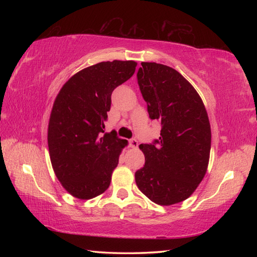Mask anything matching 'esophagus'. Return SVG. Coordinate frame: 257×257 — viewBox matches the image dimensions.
Masks as SVG:
<instances>
[{"mask_svg":"<svg viewBox=\"0 0 257 257\" xmlns=\"http://www.w3.org/2000/svg\"><path fill=\"white\" fill-rule=\"evenodd\" d=\"M138 141L136 139H130L129 140V146L132 147V148H138Z\"/></svg>","mask_w":257,"mask_h":257,"instance_id":"34e87169","label":"esophagus"}]
</instances>
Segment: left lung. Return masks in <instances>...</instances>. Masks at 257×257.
<instances>
[{"instance_id":"1","label":"left lung","mask_w":257,"mask_h":257,"mask_svg":"<svg viewBox=\"0 0 257 257\" xmlns=\"http://www.w3.org/2000/svg\"><path fill=\"white\" fill-rule=\"evenodd\" d=\"M138 85L149 117L161 121L159 139L141 144L144 168L136 183L160 205L182 202L204 178L210 159L211 127L201 97L183 76L166 65L141 63Z\"/></svg>"}]
</instances>
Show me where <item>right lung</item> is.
Returning a JSON list of instances; mask_svg holds the SVG:
<instances>
[{"instance_id":"obj_1","label":"right lung","mask_w":257,"mask_h":257,"mask_svg":"<svg viewBox=\"0 0 257 257\" xmlns=\"http://www.w3.org/2000/svg\"><path fill=\"white\" fill-rule=\"evenodd\" d=\"M134 61L101 62L70 77L54 101L48 122V150L59 182L75 198L105 192L128 141L102 135L113 89L135 74Z\"/></svg>"}]
</instances>
